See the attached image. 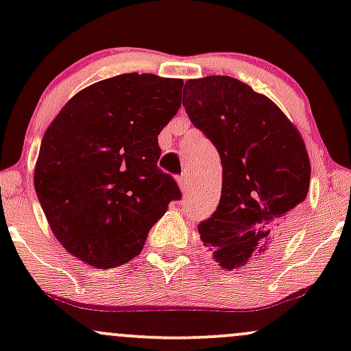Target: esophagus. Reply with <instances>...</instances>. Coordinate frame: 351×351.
<instances>
[{
	"instance_id": "obj_1",
	"label": "esophagus",
	"mask_w": 351,
	"mask_h": 351,
	"mask_svg": "<svg viewBox=\"0 0 351 351\" xmlns=\"http://www.w3.org/2000/svg\"><path fill=\"white\" fill-rule=\"evenodd\" d=\"M178 184L181 188V191H188V186H189V180H188V175H181L178 176Z\"/></svg>"
}]
</instances>
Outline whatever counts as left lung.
I'll use <instances>...</instances> for the list:
<instances>
[{
  "label": "left lung",
  "instance_id": "1",
  "mask_svg": "<svg viewBox=\"0 0 351 351\" xmlns=\"http://www.w3.org/2000/svg\"><path fill=\"white\" fill-rule=\"evenodd\" d=\"M183 107L223 165L221 199L198 232L224 269L244 267L295 228L310 160L293 123L271 99L228 75L186 80Z\"/></svg>",
  "mask_w": 351,
  "mask_h": 351
}]
</instances>
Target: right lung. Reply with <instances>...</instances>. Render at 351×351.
I'll use <instances>...</instances> for the list:
<instances>
[{
	"mask_svg": "<svg viewBox=\"0 0 351 351\" xmlns=\"http://www.w3.org/2000/svg\"><path fill=\"white\" fill-rule=\"evenodd\" d=\"M183 80L122 74L75 94L43 136L34 188L67 252L100 269L138 256L181 191L158 168V135L181 107Z\"/></svg>",
	"mask_w": 351,
	"mask_h": 351,
	"instance_id": "1",
	"label": "right lung"
}]
</instances>
